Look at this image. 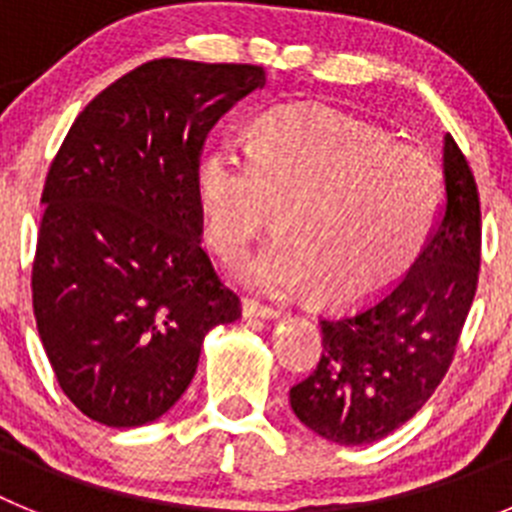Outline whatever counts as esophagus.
<instances>
[{"label": "esophagus", "instance_id": "1", "mask_svg": "<svg viewBox=\"0 0 512 512\" xmlns=\"http://www.w3.org/2000/svg\"><path fill=\"white\" fill-rule=\"evenodd\" d=\"M279 310L274 305H264L259 300H243V318H277Z\"/></svg>", "mask_w": 512, "mask_h": 512}]
</instances>
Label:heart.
Masks as SVG:
<instances>
[{
    "label": "heart",
    "mask_w": 512,
    "mask_h": 512,
    "mask_svg": "<svg viewBox=\"0 0 512 512\" xmlns=\"http://www.w3.org/2000/svg\"><path fill=\"white\" fill-rule=\"evenodd\" d=\"M197 200L212 251L235 259L277 212L282 238L241 264L271 292L310 287L351 307L400 282L431 241L443 207L428 153L323 107H277L253 130L251 156L215 148L197 166Z\"/></svg>",
    "instance_id": "heart-1"
}]
</instances>
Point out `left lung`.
I'll use <instances>...</instances> for the list:
<instances>
[{
	"label": "left lung",
	"instance_id": "8db88e82",
	"mask_svg": "<svg viewBox=\"0 0 512 512\" xmlns=\"http://www.w3.org/2000/svg\"><path fill=\"white\" fill-rule=\"evenodd\" d=\"M446 210L400 282L359 310L325 315L323 354L289 390L297 418L343 446L408 423L449 372L472 307L482 253L479 192L467 158L443 140Z\"/></svg>",
	"mask_w": 512,
	"mask_h": 512
}]
</instances>
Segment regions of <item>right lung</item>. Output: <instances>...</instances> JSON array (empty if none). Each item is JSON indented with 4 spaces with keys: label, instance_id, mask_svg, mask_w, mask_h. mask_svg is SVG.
Masks as SVG:
<instances>
[{
    "label": "right lung",
    "instance_id": "obj_1",
    "mask_svg": "<svg viewBox=\"0 0 512 512\" xmlns=\"http://www.w3.org/2000/svg\"><path fill=\"white\" fill-rule=\"evenodd\" d=\"M264 84L251 63L156 58L99 92L63 138L30 287L58 384L87 418H161L207 330L241 318L202 248L197 166L215 122Z\"/></svg>",
    "mask_w": 512,
    "mask_h": 512
}]
</instances>
